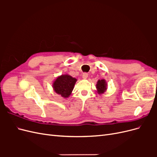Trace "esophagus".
Returning a JSON list of instances; mask_svg holds the SVG:
<instances>
[{"mask_svg":"<svg viewBox=\"0 0 157 157\" xmlns=\"http://www.w3.org/2000/svg\"><path fill=\"white\" fill-rule=\"evenodd\" d=\"M88 73H83V75H82V78H83L84 79H86V78H88Z\"/></svg>","mask_w":157,"mask_h":157,"instance_id":"34e87169","label":"esophagus"}]
</instances>
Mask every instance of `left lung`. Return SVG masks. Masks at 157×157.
<instances>
[{
  "label": "left lung",
  "mask_w": 157,
  "mask_h": 157,
  "mask_svg": "<svg viewBox=\"0 0 157 157\" xmlns=\"http://www.w3.org/2000/svg\"><path fill=\"white\" fill-rule=\"evenodd\" d=\"M96 92L99 94H102L107 90V83L105 79L98 80L96 84Z\"/></svg>",
  "instance_id": "left-lung-1"
}]
</instances>
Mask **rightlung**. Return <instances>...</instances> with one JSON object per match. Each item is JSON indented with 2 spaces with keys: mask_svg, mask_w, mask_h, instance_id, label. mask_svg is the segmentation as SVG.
I'll list each match as a JSON object with an SVG mask.
<instances>
[{
  "mask_svg": "<svg viewBox=\"0 0 157 157\" xmlns=\"http://www.w3.org/2000/svg\"><path fill=\"white\" fill-rule=\"evenodd\" d=\"M77 81V78L68 74L61 75L54 80L52 83V87L56 94L61 95L63 98H67L72 93Z\"/></svg>",
  "mask_w": 157,
  "mask_h": 157,
  "instance_id": "add662e5",
  "label": "right lung"
}]
</instances>
